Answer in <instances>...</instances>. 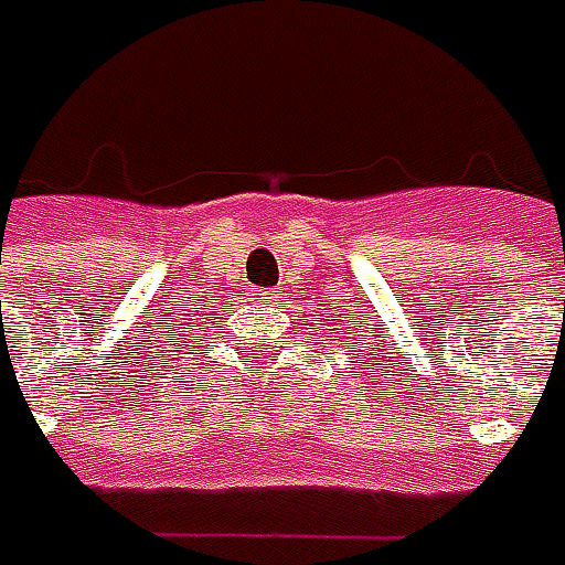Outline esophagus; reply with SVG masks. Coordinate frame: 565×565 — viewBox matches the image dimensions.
Returning a JSON list of instances; mask_svg holds the SVG:
<instances>
[{
  "label": "esophagus",
  "instance_id": "esophagus-1",
  "mask_svg": "<svg viewBox=\"0 0 565 565\" xmlns=\"http://www.w3.org/2000/svg\"><path fill=\"white\" fill-rule=\"evenodd\" d=\"M279 295H276L274 289H258L255 291V301H267V303H274Z\"/></svg>",
  "mask_w": 565,
  "mask_h": 565
}]
</instances>
